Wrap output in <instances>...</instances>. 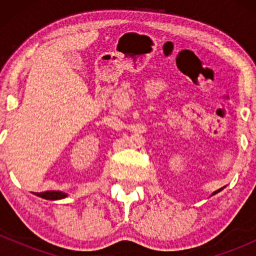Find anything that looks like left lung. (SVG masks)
Returning <instances> with one entry per match:
<instances>
[{
    "label": "left lung",
    "mask_w": 256,
    "mask_h": 256,
    "mask_svg": "<svg viewBox=\"0 0 256 256\" xmlns=\"http://www.w3.org/2000/svg\"><path fill=\"white\" fill-rule=\"evenodd\" d=\"M220 192V189L218 190V192H214V194H216V192ZM214 194H213V195H214Z\"/></svg>",
    "instance_id": "left-lung-1"
}]
</instances>
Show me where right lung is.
Here are the masks:
<instances>
[{
  "mask_svg": "<svg viewBox=\"0 0 256 256\" xmlns=\"http://www.w3.org/2000/svg\"><path fill=\"white\" fill-rule=\"evenodd\" d=\"M36 195L40 196V198H46V200H60L66 198V194L61 192H37Z\"/></svg>",
  "mask_w": 256,
  "mask_h": 256,
  "instance_id": "add662e5",
  "label": "right lung"
}]
</instances>
